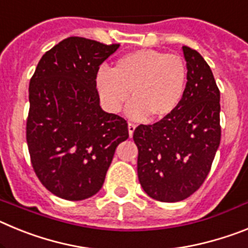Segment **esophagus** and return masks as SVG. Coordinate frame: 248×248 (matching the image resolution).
<instances>
[{"mask_svg": "<svg viewBox=\"0 0 248 248\" xmlns=\"http://www.w3.org/2000/svg\"><path fill=\"white\" fill-rule=\"evenodd\" d=\"M135 124H133V123H129L128 124V130H129V135L130 137H133V134H134V131H135Z\"/></svg>", "mask_w": 248, "mask_h": 248, "instance_id": "esophagus-1", "label": "esophagus"}]
</instances>
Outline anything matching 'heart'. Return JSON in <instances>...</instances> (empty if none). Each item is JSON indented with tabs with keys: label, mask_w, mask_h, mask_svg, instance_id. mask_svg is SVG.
<instances>
[{
	"label": "heart",
	"mask_w": 248,
	"mask_h": 248,
	"mask_svg": "<svg viewBox=\"0 0 248 248\" xmlns=\"http://www.w3.org/2000/svg\"><path fill=\"white\" fill-rule=\"evenodd\" d=\"M100 102L109 113L126 109L134 120H161L170 117L181 104L187 85L186 63L177 54L140 49L123 56L113 71L100 68L95 78Z\"/></svg>",
	"instance_id": "heart-1"
}]
</instances>
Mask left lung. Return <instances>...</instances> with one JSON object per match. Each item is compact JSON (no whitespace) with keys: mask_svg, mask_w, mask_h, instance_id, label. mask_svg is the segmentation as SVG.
Returning a JSON list of instances; mask_svg holds the SVG:
<instances>
[{"mask_svg":"<svg viewBox=\"0 0 248 248\" xmlns=\"http://www.w3.org/2000/svg\"><path fill=\"white\" fill-rule=\"evenodd\" d=\"M187 68L184 99L170 117L139 125L138 177L144 191L161 202L185 200L207 177L221 140L220 91L198 50L183 47Z\"/></svg>","mask_w":248,"mask_h":248,"instance_id":"1","label":"left lung"}]
</instances>
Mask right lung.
<instances>
[{
	"label": "right lung",
	"mask_w": 248,
	"mask_h": 248,
	"mask_svg": "<svg viewBox=\"0 0 248 248\" xmlns=\"http://www.w3.org/2000/svg\"><path fill=\"white\" fill-rule=\"evenodd\" d=\"M118 48L68 37L43 54L31 78V163L46 189L64 200L97 194L115 149L129 138L126 120L100 108L95 85L99 65Z\"/></svg>",
	"instance_id": "obj_1"
}]
</instances>
